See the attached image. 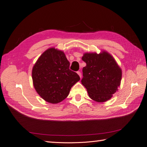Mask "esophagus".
<instances>
[{
	"label": "esophagus",
	"instance_id": "obj_1",
	"mask_svg": "<svg viewBox=\"0 0 147 147\" xmlns=\"http://www.w3.org/2000/svg\"><path fill=\"white\" fill-rule=\"evenodd\" d=\"M77 74H78V75L80 76V78H82V74H81V72H80V71H78Z\"/></svg>",
	"mask_w": 147,
	"mask_h": 147
}]
</instances>
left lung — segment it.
Wrapping results in <instances>:
<instances>
[{"mask_svg": "<svg viewBox=\"0 0 147 147\" xmlns=\"http://www.w3.org/2000/svg\"><path fill=\"white\" fill-rule=\"evenodd\" d=\"M82 59L86 65L83 68L81 82L89 96L97 102L110 99L118 91L122 77V70L114 57L102 51L99 54L85 53Z\"/></svg>", "mask_w": 147, "mask_h": 147, "instance_id": "8db88e82", "label": "left lung"}]
</instances>
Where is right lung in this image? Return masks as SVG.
I'll return each mask as SVG.
<instances>
[{
    "label": "right lung",
    "mask_w": 147,
    "mask_h": 147,
    "mask_svg": "<svg viewBox=\"0 0 147 147\" xmlns=\"http://www.w3.org/2000/svg\"><path fill=\"white\" fill-rule=\"evenodd\" d=\"M69 65L64 53L53 47L38 57L32 68V78L35 91L43 99L57 104L68 96L71 88L80 80Z\"/></svg>",
    "instance_id": "1"
}]
</instances>
